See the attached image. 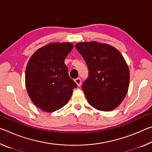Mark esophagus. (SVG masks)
Returning <instances> with one entry per match:
<instances>
[{"label":"esophagus","instance_id":"esophagus-1","mask_svg":"<svg viewBox=\"0 0 152 152\" xmlns=\"http://www.w3.org/2000/svg\"><path fill=\"white\" fill-rule=\"evenodd\" d=\"M74 81H75V83H76V84L77 85V86H80V85H81V80L79 78H76V79H75V80H74Z\"/></svg>","mask_w":152,"mask_h":152}]
</instances>
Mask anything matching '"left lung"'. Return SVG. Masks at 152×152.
Returning <instances> with one entry per match:
<instances>
[{
  "label": "left lung",
  "instance_id": "8db88e82",
  "mask_svg": "<svg viewBox=\"0 0 152 152\" xmlns=\"http://www.w3.org/2000/svg\"><path fill=\"white\" fill-rule=\"evenodd\" d=\"M75 47L89 71L83 85L88 103L99 111L114 110L124 100L129 86L130 71L124 57L106 43L80 42Z\"/></svg>",
  "mask_w": 152,
  "mask_h": 152
}]
</instances>
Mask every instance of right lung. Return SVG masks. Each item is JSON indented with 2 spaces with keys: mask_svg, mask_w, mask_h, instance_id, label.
<instances>
[{
  "mask_svg": "<svg viewBox=\"0 0 152 152\" xmlns=\"http://www.w3.org/2000/svg\"><path fill=\"white\" fill-rule=\"evenodd\" d=\"M74 45L53 42L36 50L26 69V87L36 106L53 112L66 105L77 87L69 78L64 60Z\"/></svg>",
  "mask_w": 152,
  "mask_h": 152,
  "instance_id": "right-lung-1",
  "label": "right lung"
}]
</instances>
